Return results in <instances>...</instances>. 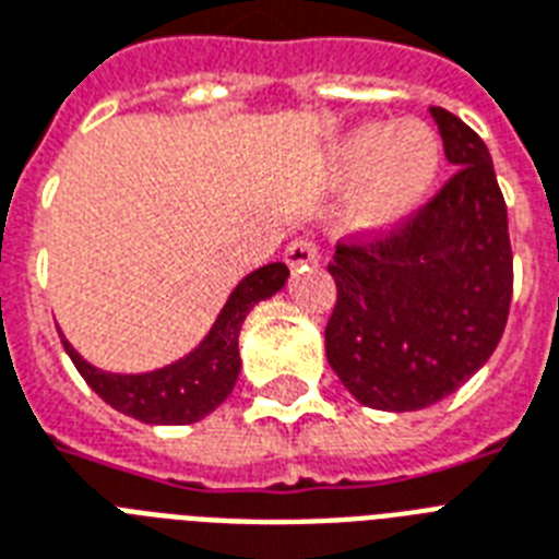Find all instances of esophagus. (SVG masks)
<instances>
[{"mask_svg": "<svg viewBox=\"0 0 559 559\" xmlns=\"http://www.w3.org/2000/svg\"><path fill=\"white\" fill-rule=\"evenodd\" d=\"M320 253H317L314 242H308V239H297L285 248V265L297 271V267H306V265H314Z\"/></svg>", "mask_w": 559, "mask_h": 559, "instance_id": "esophagus-1", "label": "esophagus"}]
</instances>
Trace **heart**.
<instances>
[{"instance_id":"1","label":"heart","mask_w":559,"mask_h":559,"mask_svg":"<svg viewBox=\"0 0 559 559\" xmlns=\"http://www.w3.org/2000/svg\"><path fill=\"white\" fill-rule=\"evenodd\" d=\"M334 164L341 176H364L352 202V227L381 234L399 225L430 193L439 176L441 150L424 123H366L343 138Z\"/></svg>"}]
</instances>
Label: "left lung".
I'll return each mask as SVG.
<instances>
[{
  "instance_id": "obj_1",
  "label": "left lung",
  "mask_w": 559,
  "mask_h": 559,
  "mask_svg": "<svg viewBox=\"0 0 559 559\" xmlns=\"http://www.w3.org/2000/svg\"><path fill=\"white\" fill-rule=\"evenodd\" d=\"M430 115L456 176L399 234L341 245L329 265L325 357L360 404L386 413L456 392L488 364L511 308L508 210L488 146L448 109Z\"/></svg>"
}]
</instances>
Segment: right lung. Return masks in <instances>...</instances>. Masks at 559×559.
<instances>
[{"instance_id":"1","label":"right lung","mask_w":559,"mask_h":559,"mask_svg":"<svg viewBox=\"0 0 559 559\" xmlns=\"http://www.w3.org/2000/svg\"><path fill=\"white\" fill-rule=\"evenodd\" d=\"M285 283L288 267L283 262H271L242 276L199 346L153 372L127 374L97 369L66 341V334H60L62 349L69 352L83 381L118 413L144 424H195L218 404H225L227 395L234 392L242 369L239 332L245 317L251 314L257 302L283 292Z\"/></svg>"}]
</instances>
